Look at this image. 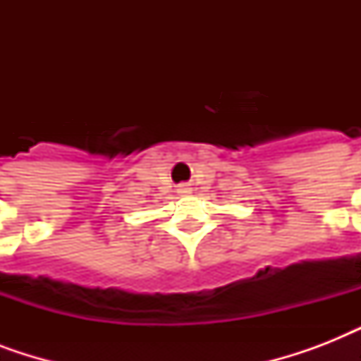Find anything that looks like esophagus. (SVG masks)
<instances>
[{
  "label": "esophagus",
  "mask_w": 361,
  "mask_h": 361,
  "mask_svg": "<svg viewBox=\"0 0 361 361\" xmlns=\"http://www.w3.org/2000/svg\"><path fill=\"white\" fill-rule=\"evenodd\" d=\"M178 192L180 195H187V192H191V187L187 185V183H181V185H178Z\"/></svg>",
  "instance_id": "1"
}]
</instances>
